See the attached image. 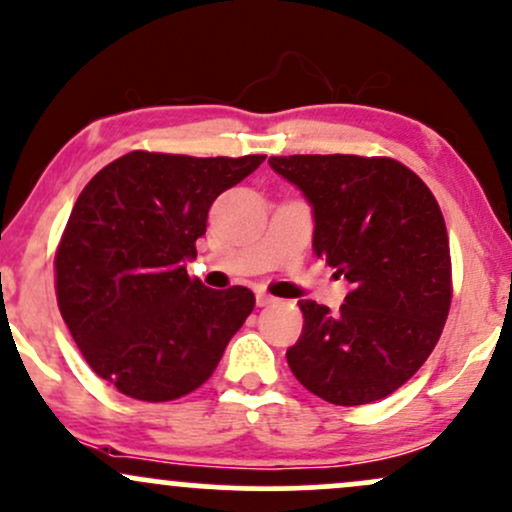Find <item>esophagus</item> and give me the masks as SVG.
Listing matches in <instances>:
<instances>
[{"label":"esophagus","mask_w":512,"mask_h":512,"mask_svg":"<svg viewBox=\"0 0 512 512\" xmlns=\"http://www.w3.org/2000/svg\"><path fill=\"white\" fill-rule=\"evenodd\" d=\"M255 301H257V305H260V308H262V305H269V303H272V301H274V296H269L267 291H257V293H255Z\"/></svg>","instance_id":"34e87169"}]
</instances>
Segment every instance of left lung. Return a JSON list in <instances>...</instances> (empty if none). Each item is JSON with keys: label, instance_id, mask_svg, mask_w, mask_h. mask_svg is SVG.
Instances as JSON below:
<instances>
[{"label": "left lung", "instance_id": "1", "mask_svg": "<svg viewBox=\"0 0 512 512\" xmlns=\"http://www.w3.org/2000/svg\"><path fill=\"white\" fill-rule=\"evenodd\" d=\"M269 166L308 199L315 255L351 284L337 315L298 301L291 373L339 407L392 395L424 366L448 320L450 240L436 197L385 156H272Z\"/></svg>", "mask_w": 512, "mask_h": 512}]
</instances>
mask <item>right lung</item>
Here are the masks:
<instances>
[{"label":"right lung","instance_id":"obj_1","mask_svg":"<svg viewBox=\"0 0 512 512\" xmlns=\"http://www.w3.org/2000/svg\"><path fill=\"white\" fill-rule=\"evenodd\" d=\"M262 161L132 151L76 199L55 255L57 305L93 373L122 395L197 390L255 308L250 289H207L185 264L214 199Z\"/></svg>","mask_w":512,"mask_h":512}]
</instances>
